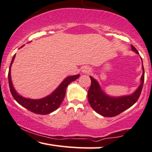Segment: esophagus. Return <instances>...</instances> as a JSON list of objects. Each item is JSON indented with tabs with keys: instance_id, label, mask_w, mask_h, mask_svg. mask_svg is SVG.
Here are the masks:
<instances>
[{
	"instance_id": "34e87169",
	"label": "esophagus",
	"mask_w": 152,
	"mask_h": 152,
	"mask_svg": "<svg viewBox=\"0 0 152 152\" xmlns=\"http://www.w3.org/2000/svg\"><path fill=\"white\" fill-rule=\"evenodd\" d=\"M91 72V68L88 66H84L82 68V72L83 73H89Z\"/></svg>"
}]
</instances>
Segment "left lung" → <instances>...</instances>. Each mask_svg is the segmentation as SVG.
<instances>
[{
	"label": "left lung",
	"mask_w": 152,
	"mask_h": 152,
	"mask_svg": "<svg viewBox=\"0 0 152 152\" xmlns=\"http://www.w3.org/2000/svg\"><path fill=\"white\" fill-rule=\"evenodd\" d=\"M131 47L132 51L139 55L136 48L133 45H131ZM141 61L142 75L140 77V85L136 90L130 95L118 97L108 95L102 90L98 81L90 76L91 84L88 91V99L91 107L95 112L104 117H114L128 109L136 102L140 97L144 84L145 71L142 58Z\"/></svg>",
	"instance_id": "obj_1"
}]
</instances>
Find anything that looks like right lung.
Masks as SVG:
<instances>
[{"label": "right lung", "instance_id": "add662e5", "mask_svg": "<svg viewBox=\"0 0 152 152\" xmlns=\"http://www.w3.org/2000/svg\"><path fill=\"white\" fill-rule=\"evenodd\" d=\"M23 46H24V45H23ZM23 46L20 47V48H21ZM15 57L16 54L12 58L11 64H10V66L9 73H8V80H9L10 92H11L14 99L22 107L26 108L29 111H32L34 113L40 114V115L49 114L57 110L59 107V106L61 105L62 101L64 100L68 85L70 83L77 80L80 77V74L75 75L68 76L67 77H66L62 81V82L59 85V86L53 93L47 95V96L43 97V98H26V97L21 96L16 92L13 86V84H12L11 78V67L12 63H13L14 60L15 59Z\"/></svg>", "mask_w": 152, "mask_h": 152}]
</instances>
